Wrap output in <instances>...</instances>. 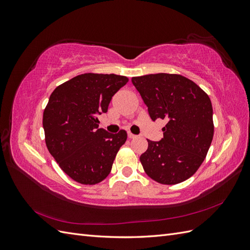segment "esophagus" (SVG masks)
<instances>
[{
  "label": "esophagus",
  "mask_w": 250,
  "mask_h": 250,
  "mask_svg": "<svg viewBox=\"0 0 250 250\" xmlns=\"http://www.w3.org/2000/svg\"><path fill=\"white\" fill-rule=\"evenodd\" d=\"M128 138H129V139H135V138H137V135L132 134L131 132H128Z\"/></svg>",
  "instance_id": "1"
}]
</instances>
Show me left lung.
I'll list each match as a JSON object with an SVG mask.
<instances>
[{
	"label": "left lung",
	"instance_id": "obj_1",
	"mask_svg": "<svg viewBox=\"0 0 250 250\" xmlns=\"http://www.w3.org/2000/svg\"><path fill=\"white\" fill-rule=\"evenodd\" d=\"M152 121L163 119L164 138L148 141L140 161L157 183L175 185L190 178L207 156L214 135L213 107L208 96L192 80L176 74L133 77Z\"/></svg>",
	"mask_w": 250,
	"mask_h": 250
}]
</instances>
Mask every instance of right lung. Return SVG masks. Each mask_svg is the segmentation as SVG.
<instances>
[{
  "label": "right lung",
  "mask_w": 250,
  "mask_h": 250,
  "mask_svg": "<svg viewBox=\"0 0 250 250\" xmlns=\"http://www.w3.org/2000/svg\"><path fill=\"white\" fill-rule=\"evenodd\" d=\"M128 82L115 74H81L57 86L43 111L46 145L62 170L82 185H96L110 173L125 130L99 128L112 96Z\"/></svg>",
  "instance_id": "add662e5"
}]
</instances>
